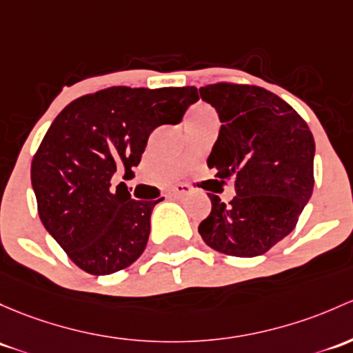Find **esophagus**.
<instances>
[{
	"label": "esophagus",
	"instance_id": "1",
	"mask_svg": "<svg viewBox=\"0 0 353 353\" xmlns=\"http://www.w3.org/2000/svg\"><path fill=\"white\" fill-rule=\"evenodd\" d=\"M189 191H191V186H189V184H176V186L169 188L167 196H169V198H183V196H186Z\"/></svg>",
	"mask_w": 353,
	"mask_h": 353
}]
</instances>
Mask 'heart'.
Returning a JSON list of instances; mask_svg holds the SVG:
<instances>
[{
	"mask_svg": "<svg viewBox=\"0 0 353 353\" xmlns=\"http://www.w3.org/2000/svg\"><path fill=\"white\" fill-rule=\"evenodd\" d=\"M199 114H208V111H205V110H198V111H192V117H199Z\"/></svg>",
	"mask_w": 353,
	"mask_h": 353,
	"instance_id": "1",
	"label": "heart"
}]
</instances>
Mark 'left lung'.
Instances as JSON below:
<instances>
[{"label": "left lung", "instance_id": "1", "mask_svg": "<svg viewBox=\"0 0 353 353\" xmlns=\"http://www.w3.org/2000/svg\"><path fill=\"white\" fill-rule=\"evenodd\" d=\"M221 128L208 167L236 196L208 194L211 213L198 232L206 245L233 257H257L294 230L313 192L314 139L284 99L259 86L218 83L199 88Z\"/></svg>", "mask_w": 353, "mask_h": 353}]
</instances>
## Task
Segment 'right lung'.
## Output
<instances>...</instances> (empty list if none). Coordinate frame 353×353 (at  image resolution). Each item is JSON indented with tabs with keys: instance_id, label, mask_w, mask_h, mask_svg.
<instances>
[{
	"instance_id": "add662e5",
	"label": "right lung",
	"mask_w": 353,
	"mask_h": 353,
	"mask_svg": "<svg viewBox=\"0 0 353 353\" xmlns=\"http://www.w3.org/2000/svg\"><path fill=\"white\" fill-rule=\"evenodd\" d=\"M196 88L114 86L69 103L47 130L32 161L39 216L70 261L92 276H108L145 250L155 201L132 199L111 177L140 164L148 135L177 125Z\"/></svg>"
}]
</instances>
